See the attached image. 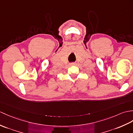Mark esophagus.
I'll return each mask as SVG.
<instances>
[{
	"mask_svg": "<svg viewBox=\"0 0 133 133\" xmlns=\"http://www.w3.org/2000/svg\"><path fill=\"white\" fill-rule=\"evenodd\" d=\"M71 64H72V65H74V64H75V63H72Z\"/></svg>",
	"mask_w": 133,
	"mask_h": 133,
	"instance_id": "34e87169",
	"label": "esophagus"
}]
</instances>
